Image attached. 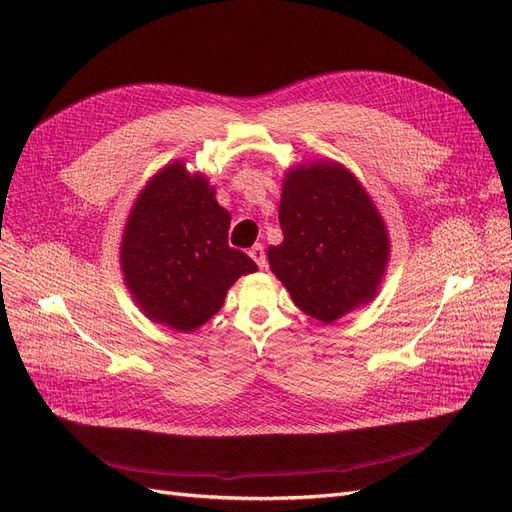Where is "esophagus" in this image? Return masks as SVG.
Wrapping results in <instances>:
<instances>
[{"instance_id": "34e87169", "label": "esophagus", "mask_w": 512, "mask_h": 512, "mask_svg": "<svg viewBox=\"0 0 512 512\" xmlns=\"http://www.w3.org/2000/svg\"><path fill=\"white\" fill-rule=\"evenodd\" d=\"M250 256L254 258V262L256 265L260 267V269H265L267 267V256H265V247H262L260 243H256L252 250H250Z\"/></svg>"}]
</instances>
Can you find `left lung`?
<instances>
[{
    "label": "left lung",
    "instance_id": "left-lung-1",
    "mask_svg": "<svg viewBox=\"0 0 512 512\" xmlns=\"http://www.w3.org/2000/svg\"><path fill=\"white\" fill-rule=\"evenodd\" d=\"M269 267L301 312L335 322L374 299L389 260V237L371 198L346 168L312 164L286 175Z\"/></svg>",
    "mask_w": 512,
    "mask_h": 512
}]
</instances>
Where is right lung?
<instances>
[{
	"mask_svg": "<svg viewBox=\"0 0 512 512\" xmlns=\"http://www.w3.org/2000/svg\"><path fill=\"white\" fill-rule=\"evenodd\" d=\"M230 213L203 175L166 166L136 198L121 241L123 277L156 322L190 333L220 312L237 277L256 262L228 245Z\"/></svg>",
	"mask_w": 512,
	"mask_h": 512,
	"instance_id": "add662e5",
	"label": "right lung"
}]
</instances>
